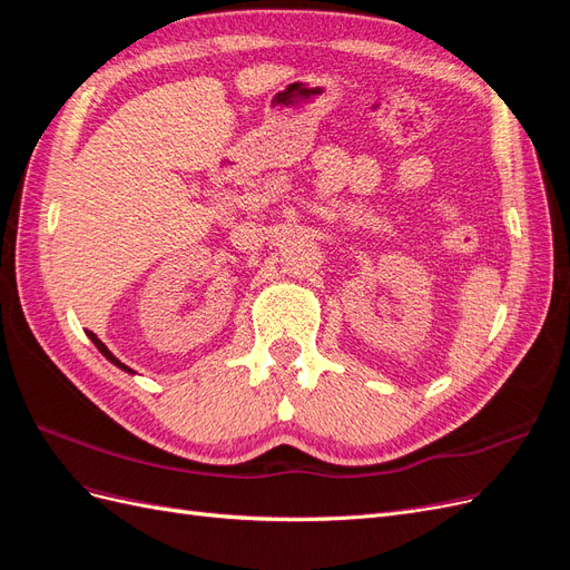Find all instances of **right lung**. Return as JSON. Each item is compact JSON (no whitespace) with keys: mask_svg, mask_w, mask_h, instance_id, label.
<instances>
[{"mask_svg":"<svg viewBox=\"0 0 570 570\" xmlns=\"http://www.w3.org/2000/svg\"><path fill=\"white\" fill-rule=\"evenodd\" d=\"M88 335H90V340H92V342L97 344V350H99L101 354H105V356H107V358L111 361V364H116V366H120V368H126V371H130L128 366H124V364H120V361H118V358H116V356H114V354H111V352H109V350L105 347V342H101V340H97V335H95V333H88Z\"/></svg>","mask_w":570,"mask_h":570,"instance_id":"add662e5","label":"right lung"}]
</instances>
